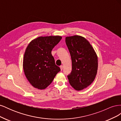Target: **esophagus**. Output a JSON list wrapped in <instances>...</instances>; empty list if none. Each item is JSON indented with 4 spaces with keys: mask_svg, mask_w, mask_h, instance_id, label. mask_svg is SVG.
<instances>
[{
    "mask_svg": "<svg viewBox=\"0 0 121 121\" xmlns=\"http://www.w3.org/2000/svg\"><path fill=\"white\" fill-rule=\"evenodd\" d=\"M60 69H61V71H62L63 70V65H61L60 66Z\"/></svg>",
    "mask_w": 121,
    "mask_h": 121,
    "instance_id": "obj_1",
    "label": "esophagus"
}]
</instances>
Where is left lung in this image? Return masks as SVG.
Returning a JSON list of instances; mask_svg holds the SVG:
<instances>
[{
	"instance_id": "8db88e82",
	"label": "left lung",
	"mask_w": 121,
	"mask_h": 121,
	"mask_svg": "<svg viewBox=\"0 0 121 121\" xmlns=\"http://www.w3.org/2000/svg\"><path fill=\"white\" fill-rule=\"evenodd\" d=\"M70 53L72 69L68 78L76 90H81L90 85L95 78L97 68V55L90 43L81 36L65 38Z\"/></svg>"
}]
</instances>
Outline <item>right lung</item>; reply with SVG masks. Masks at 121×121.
Returning <instances> with one entry per match:
<instances>
[{"instance_id": "1", "label": "right lung", "mask_w": 121, "mask_h": 121, "mask_svg": "<svg viewBox=\"0 0 121 121\" xmlns=\"http://www.w3.org/2000/svg\"><path fill=\"white\" fill-rule=\"evenodd\" d=\"M61 39L59 36L39 37L28 45L24 56L23 69L26 78L35 88H46L60 71L55 64L52 51Z\"/></svg>"}]
</instances>
